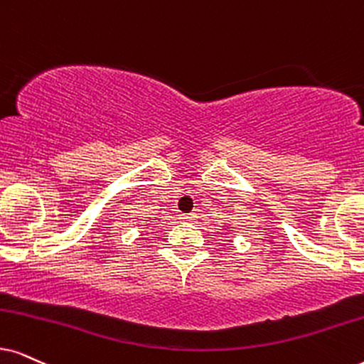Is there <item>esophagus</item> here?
I'll return each mask as SVG.
<instances>
[{"mask_svg": "<svg viewBox=\"0 0 364 364\" xmlns=\"http://www.w3.org/2000/svg\"><path fill=\"white\" fill-rule=\"evenodd\" d=\"M196 218L195 213H186V215H181V220L183 222H193V220Z\"/></svg>", "mask_w": 364, "mask_h": 364, "instance_id": "34e87169", "label": "esophagus"}]
</instances>
